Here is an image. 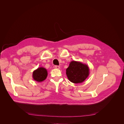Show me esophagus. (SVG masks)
Wrapping results in <instances>:
<instances>
[{"mask_svg": "<svg viewBox=\"0 0 124 124\" xmlns=\"http://www.w3.org/2000/svg\"><path fill=\"white\" fill-rule=\"evenodd\" d=\"M55 68L56 69H59L60 68V67L59 66H58V65H56L55 66Z\"/></svg>", "mask_w": 124, "mask_h": 124, "instance_id": "34e87169", "label": "esophagus"}]
</instances>
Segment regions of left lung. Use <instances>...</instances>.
I'll return each instance as SVG.
<instances>
[{"label": "left lung", "mask_w": 124, "mask_h": 124, "mask_svg": "<svg viewBox=\"0 0 124 124\" xmlns=\"http://www.w3.org/2000/svg\"><path fill=\"white\" fill-rule=\"evenodd\" d=\"M66 71L68 79L74 84L84 82L90 73L89 68L87 64L75 61L70 62Z\"/></svg>", "instance_id": "obj_1"}]
</instances>
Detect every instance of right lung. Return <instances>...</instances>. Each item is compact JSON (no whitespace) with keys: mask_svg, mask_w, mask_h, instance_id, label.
Here are the masks:
<instances>
[{"mask_svg":"<svg viewBox=\"0 0 124 124\" xmlns=\"http://www.w3.org/2000/svg\"><path fill=\"white\" fill-rule=\"evenodd\" d=\"M48 76L47 70L42 67H39L33 71V79L38 82H41L44 81Z\"/></svg>","mask_w":124,"mask_h":124,"instance_id":"right-lung-1","label":"right lung"}]
</instances>
